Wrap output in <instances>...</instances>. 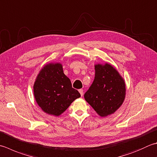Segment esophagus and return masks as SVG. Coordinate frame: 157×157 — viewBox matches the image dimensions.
<instances>
[{
  "label": "esophagus",
  "mask_w": 157,
  "mask_h": 157,
  "mask_svg": "<svg viewBox=\"0 0 157 157\" xmlns=\"http://www.w3.org/2000/svg\"><path fill=\"white\" fill-rule=\"evenodd\" d=\"M79 93H80L81 96L82 97V96H83V94H84V90H83V89H79Z\"/></svg>",
  "instance_id": "obj_1"
}]
</instances>
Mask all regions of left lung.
I'll list each match as a JSON object with an SVG mask.
<instances>
[{
  "mask_svg": "<svg viewBox=\"0 0 157 157\" xmlns=\"http://www.w3.org/2000/svg\"><path fill=\"white\" fill-rule=\"evenodd\" d=\"M93 84L84 94V99L101 117L111 115L123 103L126 85L123 78L112 64L94 65Z\"/></svg>",
  "mask_w": 157,
  "mask_h": 157,
  "instance_id": "1",
  "label": "left lung"
}]
</instances>
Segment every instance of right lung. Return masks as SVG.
I'll return each mask as SVG.
<instances>
[{"mask_svg": "<svg viewBox=\"0 0 157 157\" xmlns=\"http://www.w3.org/2000/svg\"><path fill=\"white\" fill-rule=\"evenodd\" d=\"M33 92L36 102L43 111L55 116L62 114L73 101L80 97L64 75L60 63H48L40 70Z\"/></svg>", "mask_w": 157, "mask_h": 157, "instance_id": "right-lung-1", "label": "right lung"}]
</instances>
